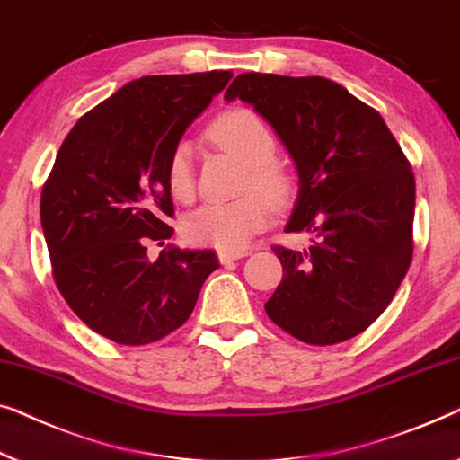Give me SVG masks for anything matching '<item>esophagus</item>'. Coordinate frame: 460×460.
<instances>
[{
  "instance_id": "obj_1",
  "label": "esophagus",
  "mask_w": 460,
  "mask_h": 460,
  "mask_svg": "<svg viewBox=\"0 0 460 460\" xmlns=\"http://www.w3.org/2000/svg\"><path fill=\"white\" fill-rule=\"evenodd\" d=\"M248 256V250H242V252H218V261L221 264H229L231 261H239V258Z\"/></svg>"
}]
</instances>
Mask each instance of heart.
Instances as JSON below:
<instances>
[{
	"mask_svg": "<svg viewBox=\"0 0 460 460\" xmlns=\"http://www.w3.org/2000/svg\"><path fill=\"white\" fill-rule=\"evenodd\" d=\"M210 137L250 168L245 190L254 187L273 204L288 202L292 193V179L283 168L273 164L277 139L261 116L250 110H231L212 122ZM166 181L174 198H191L193 163L191 146L187 141H179L174 146L168 158ZM269 217L267 202L256 193H248L233 202L202 204L190 212L183 221V235L193 245L242 252L258 231L267 227Z\"/></svg>",
	"mask_w": 460,
	"mask_h": 460,
	"instance_id": "b5f03b06",
	"label": "heart"
}]
</instances>
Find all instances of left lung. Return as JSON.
I'll use <instances>...</instances> for the list:
<instances>
[{"label": "left lung", "instance_id": "obj_1", "mask_svg": "<svg viewBox=\"0 0 460 460\" xmlns=\"http://www.w3.org/2000/svg\"><path fill=\"white\" fill-rule=\"evenodd\" d=\"M225 100L254 108L286 147L297 198L286 231L300 252L273 248L283 279L264 304L306 344L365 332L387 308L412 258L415 174L377 110L325 76L243 73Z\"/></svg>", "mask_w": 460, "mask_h": 460}]
</instances>
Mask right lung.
Returning a JSON list of instances; mask_svg holds the SVG:
<instances>
[{"label": "right lung", "instance_id": "add662e5", "mask_svg": "<svg viewBox=\"0 0 460 460\" xmlns=\"http://www.w3.org/2000/svg\"><path fill=\"white\" fill-rule=\"evenodd\" d=\"M231 70L127 83L81 116L41 193V227L56 286L89 329L125 346L164 338L190 319L212 250L168 248V158Z\"/></svg>", "mask_w": 460, "mask_h": 460}]
</instances>
